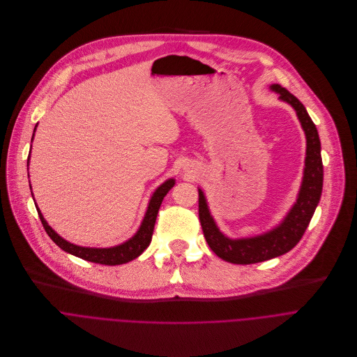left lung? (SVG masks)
I'll return each mask as SVG.
<instances>
[{"instance_id": "left-lung-1", "label": "left lung", "mask_w": 357, "mask_h": 357, "mask_svg": "<svg viewBox=\"0 0 357 357\" xmlns=\"http://www.w3.org/2000/svg\"><path fill=\"white\" fill-rule=\"evenodd\" d=\"M270 90L278 94V100L294 108L307 139L301 187L287 215L277 227L264 234L234 239L221 232L215 220L211 215L204 191L198 188V215L206 243L218 257L235 264L260 263L290 252L308 228L322 194L324 166L321 158V140L315 123L310 118L305 107L290 91L278 84H271Z\"/></svg>"}]
</instances>
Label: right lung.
<instances>
[{
    "label": "right lung",
    "instance_id": "1",
    "mask_svg": "<svg viewBox=\"0 0 357 357\" xmlns=\"http://www.w3.org/2000/svg\"><path fill=\"white\" fill-rule=\"evenodd\" d=\"M35 130H36V126L33 129V133H35ZM32 140H33V137H32ZM28 166H29V158H28ZM174 184H176V180L169 178L155 190L153 195L149 199V205H148L146 213L144 217V221H142L136 234L132 238H129L126 242L112 246V248H86V246H79V245L67 242L47 225L38 205H36V209H38L39 218L42 221V225H43L46 234L60 249H63L64 252H67L70 255L84 259L87 261L100 263V264H105V266H116V264H123V263H128V261L136 259L137 256L144 253L145 249L151 245L159 208L162 205L163 198L173 188ZM31 190H32V187H31Z\"/></svg>",
    "mask_w": 357,
    "mask_h": 357
}]
</instances>
